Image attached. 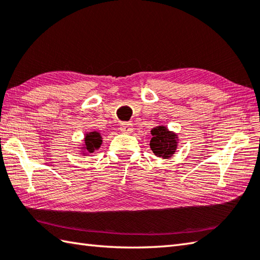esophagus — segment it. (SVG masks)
<instances>
[{
  "label": "esophagus",
  "mask_w": 260,
  "mask_h": 260,
  "mask_svg": "<svg viewBox=\"0 0 260 260\" xmlns=\"http://www.w3.org/2000/svg\"><path fill=\"white\" fill-rule=\"evenodd\" d=\"M120 131L126 134H132L133 133V125H132L131 123H121Z\"/></svg>",
  "instance_id": "esophagus-1"
}]
</instances>
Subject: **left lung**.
<instances>
[{
	"instance_id": "8db88e82",
	"label": "left lung",
	"mask_w": 260,
	"mask_h": 260,
	"mask_svg": "<svg viewBox=\"0 0 260 260\" xmlns=\"http://www.w3.org/2000/svg\"><path fill=\"white\" fill-rule=\"evenodd\" d=\"M152 139L150 141V149L154 155L160 159H169L174 156L179 144V137L174 131H170L167 126H155L151 131Z\"/></svg>"
}]
</instances>
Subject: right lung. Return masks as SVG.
Returning a JSON list of instances; mask_svg holds the SVG:
<instances>
[{
    "instance_id": "right-lung-1",
    "label": "right lung",
    "mask_w": 260,
    "mask_h": 260,
    "mask_svg": "<svg viewBox=\"0 0 260 260\" xmlns=\"http://www.w3.org/2000/svg\"><path fill=\"white\" fill-rule=\"evenodd\" d=\"M101 144H103V137H101V133L98 131H91L88 132L84 135L83 143L81 145L80 150L82 155H89L90 153H93L94 151L99 150Z\"/></svg>"
}]
</instances>
